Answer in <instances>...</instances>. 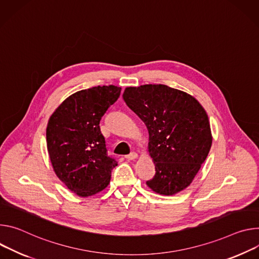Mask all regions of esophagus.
<instances>
[{
  "mask_svg": "<svg viewBox=\"0 0 259 259\" xmlns=\"http://www.w3.org/2000/svg\"><path fill=\"white\" fill-rule=\"evenodd\" d=\"M138 157V154L136 152H132L131 154L128 155H125V158L128 159V160H133V159H136Z\"/></svg>",
  "mask_w": 259,
  "mask_h": 259,
  "instance_id": "obj_1",
  "label": "esophagus"
}]
</instances>
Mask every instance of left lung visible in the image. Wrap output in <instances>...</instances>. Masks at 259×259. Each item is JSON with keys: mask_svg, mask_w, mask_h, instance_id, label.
<instances>
[{"mask_svg": "<svg viewBox=\"0 0 259 259\" xmlns=\"http://www.w3.org/2000/svg\"><path fill=\"white\" fill-rule=\"evenodd\" d=\"M123 100L149 133L155 175L146 184L173 195L185 189L205 162L212 145L205 109L190 95L163 84L126 88Z\"/></svg>", "mask_w": 259, "mask_h": 259, "instance_id": "obj_1", "label": "left lung"}]
</instances>
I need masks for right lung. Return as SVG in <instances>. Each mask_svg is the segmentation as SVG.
<instances>
[{"label":"right lung","instance_id":"obj_1","mask_svg":"<svg viewBox=\"0 0 259 259\" xmlns=\"http://www.w3.org/2000/svg\"><path fill=\"white\" fill-rule=\"evenodd\" d=\"M120 92L114 85L77 92L49 118L46 141L53 169L79 196H91L106 188L117 165L116 159L108 155L100 121Z\"/></svg>","mask_w":259,"mask_h":259}]
</instances>
